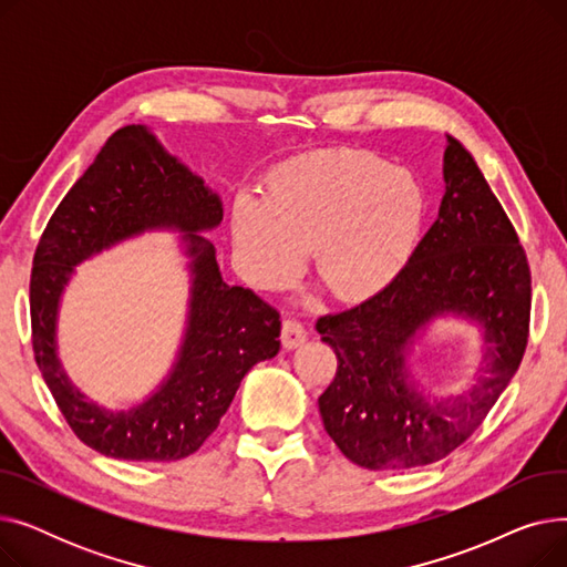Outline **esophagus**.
Returning <instances> with one entry per match:
<instances>
[{"mask_svg": "<svg viewBox=\"0 0 567 567\" xmlns=\"http://www.w3.org/2000/svg\"><path fill=\"white\" fill-rule=\"evenodd\" d=\"M306 338H308V331L303 329L301 321H296V319L282 321V347L285 349L301 347L306 342Z\"/></svg>", "mask_w": 567, "mask_h": 567, "instance_id": "34e87169", "label": "esophagus"}]
</instances>
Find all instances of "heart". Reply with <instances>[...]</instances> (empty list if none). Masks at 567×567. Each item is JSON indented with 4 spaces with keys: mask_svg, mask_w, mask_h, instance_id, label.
Instances as JSON below:
<instances>
[{
    "mask_svg": "<svg viewBox=\"0 0 567 567\" xmlns=\"http://www.w3.org/2000/svg\"><path fill=\"white\" fill-rule=\"evenodd\" d=\"M425 218V193L413 174L383 161L323 148L282 163L264 199L241 193L231 204V244L259 287L315 274L344 301L381 291L411 257Z\"/></svg>",
    "mask_w": 567,
    "mask_h": 567,
    "instance_id": "obj_1",
    "label": "heart"
}]
</instances>
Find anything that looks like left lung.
I'll return each instance as SVG.
<instances>
[{"mask_svg": "<svg viewBox=\"0 0 567 567\" xmlns=\"http://www.w3.org/2000/svg\"><path fill=\"white\" fill-rule=\"evenodd\" d=\"M443 199L406 266L368 301L319 317L338 372L319 398L326 432L370 471L432 464L464 443L515 377L528 340L530 274L489 184L445 135ZM475 324L484 359L464 390L430 396L408 368L412 344L439 318Z\"/></svg>", "mask_w": 567, "mask_h": 567, "instance_id": "obj_1", "label": "left lung"}]
</instances>
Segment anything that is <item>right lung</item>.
Returning a JSON list of instances; mask_svg holds the SVG:
<instances>
[{
    "label": "right lung",
    "instance_id": "right-lung-1",
    "mask_svg": "<svg viewBox=\"0 0 567 567\" xmlns=\"http://www.w3.org/2000/svg\"><path fill=\"white\" fill-rule=\"evenodd\" d=\"M223 220V202L142 124L118 128L52 214L32 268L37 365L82 443L114 460L174 462L195 453L229 409L252 365L280 351V315L223 280L202 234ZM152 230L182 233L189 259V312L175 363L157 389L124 410L82 394L58 359V310L76 264Z\"/></svg>",
    "mask_w": 567,
    "mask_h": 567
}]
</instances>
